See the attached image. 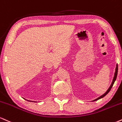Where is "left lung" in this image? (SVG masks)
<instances>
[{"mask_svg": "<svg viewBox=\"0 0 122 122\" xmlns=\"http://www.w3.org/2000/svg\"><path fill=\"white\" fill-rule=\"evenodd\" d=\"M118 64H117V67H116V69H115V75H114V79H113V80H112V83H111V86H110V87H109V88H108V89L107 90V91L105 93H104V94H103V95H102V96H101V97H99L98 98L96 99H95V100H94V101H98V100L100 99H101V98H103L104 97H105V96L107 94H108V93L110 92V90H111V88H112V87L113 86V85H114V82H115V81H116V79H117V75H118Z\"/></svg>", "mask_w": 122, "mask_h": 122, "instance_id": "1", "label": "left lung"}]
</instances>
